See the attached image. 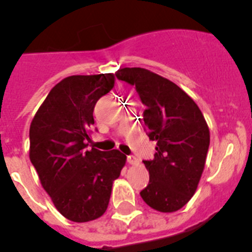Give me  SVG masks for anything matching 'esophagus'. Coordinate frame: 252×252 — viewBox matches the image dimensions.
<instances>
[{
  "mask_svg": "<svg viewBox=\"0 0 252 252\" xmlns=\"http://www.w3.org/2000/svg\"><path fill=\"white\" fill-rule=\"evenodd\" d=\"M126 161H128L130 165H137V164L139 163L137 157H134V155H128V157H126Z\"/></svg>",
  "mask_w": 252,
  "mask_h": 252,
  "instance_id": "obj_1",
  "label": "esophagus"
}]
</instances>
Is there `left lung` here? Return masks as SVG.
<instances>
[{
    "label": "left lung",
    "mask_w": 252,
    "mask_h": 252,
    "mask_svg": "<svg viewBox=\"0 0 252 252\" xmlns=\"http://www.w3.org/2000/svg\"><path fill=\"white\" fill-rule=\"evenodd\" d=\"M119 81L135 87L145 110L144 130L157 142L153 160H143L149 184L140 191L155 210L182 209L196 191L205 166L210 133L196 103L169 79L144 68H123Z\"/></svg>",
    "instance_id": "1"
}]
</instances>
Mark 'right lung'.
I'll return each instance as SVG.
<instances>
[{
	"label": "right lung",
	"instance_id": "obj_1",
	"mask_svg": "<svg viewBox=\"0 0 252 252\" xmlns=\"http://www.w3.org/2000/svg\"><path fill=\"white\" fill-rule=\"evenodd\" d=\"M114 87L112 73L70 76L56 84L30 128V159L57 210L74 222L105 213L126 157L87 149L94 105Z\"/></svg>",
	"mask_w": 252,
	"mask_h": 252
}]
</instances>
